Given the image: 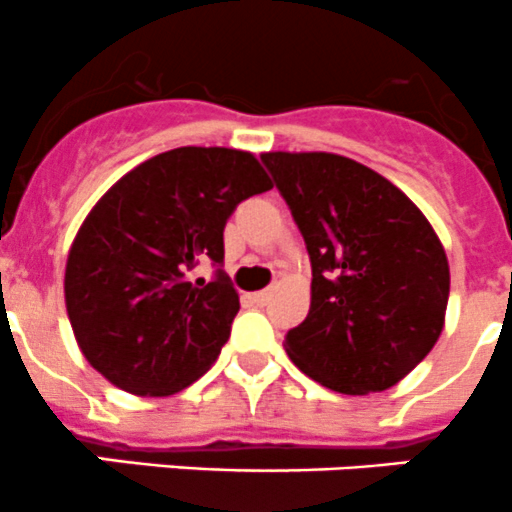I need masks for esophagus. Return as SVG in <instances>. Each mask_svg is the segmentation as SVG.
Returning <instances> with one entry per match:
<instances>
[{"instance_id":"esophagus-1","label":"esophagus","mask_w":512,"mask_h":512,"mask_svg":"<svg viewBox=\"0 0 512 512\" xmlns=\"http://www.w3.org/2000/svg\"><path fill=\"white\" fill-rule=\"evenodd\" d=\"M249 298L256 303V306H263V303H266L268 298H271V293H268V291H256V293H251Z\"/></svg>"}]
</instances>
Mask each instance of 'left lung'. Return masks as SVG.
<instances>
[{"instance_id": "8db88e82", "label": "left lung", "mask_w": 512, "mask_h": 512, "mask_svg": "<svg viewBox=\"0 0 512 512\" xmlns=\"http://www.w3.org/2000/svg\"><path fill=\"white\" fill-rule=\"evenodd\" d=\"M311 258V308L286 351L331 391H386L443 331L450 271L433 226L401 189L338 154L261 156Z\"/></svg>"}]
</instances>
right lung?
Masks as SVG:
<instances>
[{
    "instance_id": "obj_1",
    "label": "right lung",
    "mask_w": 512,
    "mask_h": 512,
    "mask_svg": "<svg viewBox=\"0 0 512 512\" xmlns=\"http://www.w3.org/2000/svg\"><path fill=\"white\" fill-rule=\"evenodd\" d=\"M271 189L249 151L181 146L116 181L74 239L64 296L86 361L121 391L171 396L229 341L239 296L224 273V226ZM211 262V282L190 271Z\"/></svg>"
}]
</instances>
